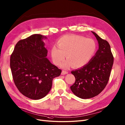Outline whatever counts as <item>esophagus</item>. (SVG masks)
<instances>
[{
  "label": "esophagus",
  "instance_id": "obj_1",
  "mask_svg": "<svg viewBox=\"0 0 125 125\" xmlns=\"http://www.w3.org/2000/svg\"><path fill=\"white\" fill-rule=\"evenodd\" d=\"M68 73V72L67 71H65V70H63L61 73V74L64 75V74H67Z\"/></svg>",
  "mask_w": 125,
  "mask_h": 125
}]
</instances>
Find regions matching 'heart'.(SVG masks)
<instances>
[{"label":"heart","mask_w":125,"mask_h":125,"mask_svg":"<svg viewBox=\"0 0 125 125\" xmlns=\"http://www.w3.org/2000/svg\"><path fill=\"white\" fill-rule=\"evenodd\" d=\"M58 47L53 46L51 55L53 63L59 65L66 55L67 60L61 67L67 69L72 65L74 68L85 66L93 58L96 51V45L91 39L77 35H66L61 37L57 43Z\"/></svg>","instance_id":"obj_1"}]
</instances>
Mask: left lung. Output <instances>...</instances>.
Listing matches in <instances>:
<instances>
[{"label":"left lung","mask_w":125,"mask_h":125,"mask_svg":"<svg viewBox=\"0 0 125 125\" xmlns=\"http://www.w3.org/2000/svg\"><path fill=\"white\" fill-rule=\"evenodd\" d=\"M92 32L98 41V51L88 64L71 72L75 81L70 89L76 96L83 99L92 98L104 89L109 80L114 61L108 42L94 32Z\"/></svg>","instance_id":"obj_1"}]
</instances>
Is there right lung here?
I'll use <instances>...</instances> for the list:
<instances>
[{
    "instance_id": "add662e5",
    "label": "right lung",
    "mask_w": 125,
    "mask_h": 125,
    "mask_svg": "<svg viewBox=\"0 0 125 125\" xmlns=\"http://www.w3.org/2000/svg\"><path fill=\"white\" fill-rule=\"evenodd\" d=\"M43 38L46 37L34 34L19 40L10 57L16 86L23 95L32 100L46 96L51 89L53 79L62 72L46 58Z\"/></svg>"
}]
</instances>
